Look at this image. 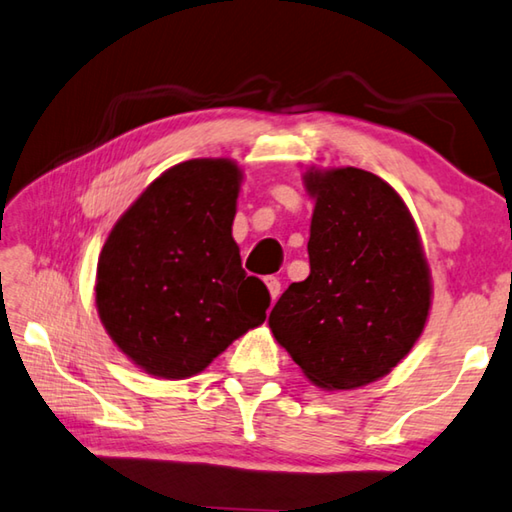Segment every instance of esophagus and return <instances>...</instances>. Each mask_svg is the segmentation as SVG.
Returning <instances> with one entry per match:
<instances>
[{"instance_id":"obj_1","label":"esophagus","mask_w":512,"mask_h":512,"mask_svg":"<svg viewBox=\"0 0 512 512\" xmlns=\"http://www.w3.org/2000/svg\"><path fill=\"white\" fill-rule=\"evenodd\" d=\"M265 285H267V290H270V297H272V301L279 299V294H281V281L276 279V276H267V279H265Z\"/></svg>"}]
</instances>
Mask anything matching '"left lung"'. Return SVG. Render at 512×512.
Segmentation results:
<instances>
[{"label": "left lung", "instance_id": "8db88e82", "mask_svg": "<svg viewBox=\"0 0 512 512\" xmlns=\"http://www.w3.org/2000/svg\"><path fill=\"white\" fill-rule=\"evenodd\" d=\"M310 276L292 283L270 328L310 382L357 389L387 375L429 315V267L405 202L362 168L310 170Z\"/></svg>", "mask_w": 512, "mask_h": 512}]
</instances>
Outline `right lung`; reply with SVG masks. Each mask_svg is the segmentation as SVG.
Instances as JSON below:
<instances>
[{
    "instance_id": "1",
    "label": "right lung",
    "mask_w": 512,
    "mask_h": 512,
    "mask_svg": "<svg viewBox=\"0 0 512 512\" xmlns=\"http://www.w3.org/2000/svg\"><path fill=\"white\" fill-rule=\"evenodd\" d=\"M240 168L191 159L157 177L105 240L98 317L143 371L184 380L261 326L270 292L247 276L231 238Z\"/></svg>"
}]
</instances>
